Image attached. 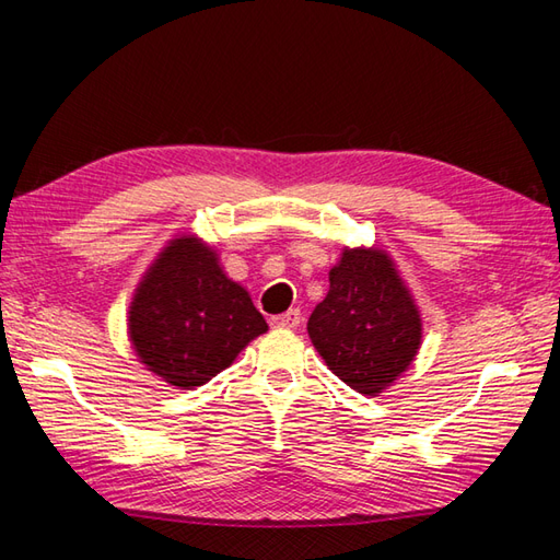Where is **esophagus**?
Returning <instances> with one entry per match:
<instances>
[{"instance_id": "obj_1", "label": "esophagus", "mask_w": 560, "mask_h": 560, "mask_svg": "<svg viewBox=\"0 0 560 560\" xmlns=\"http://www.w3.org/2000/svg\"><path fill=\"white\" fill-rule=\"evenodd\" d=\"M269 325L277 327V329H295V327L301 325V311H299V307H291L289 313L273 315V317L269 319Z\"/></svg>"}]
</instances>
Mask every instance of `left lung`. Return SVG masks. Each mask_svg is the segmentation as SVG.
<instances>
[{
	"mask_svg": "<svg viewBox=\"0 0 560 560\" xmlns=\"http://www.w3.org/2000/svg\"><path fill=\"white\" fill-rule=\"evenodd\" d=\"M307 335L341 383L380 397L409 371L423 341L421 311L383 247H343Z\"/></svg>",
	"mask_w": 560,
	"mask_h": 560,
	"instance_id": "8db88e82",
	"label": "left lung"
}]
</instances>
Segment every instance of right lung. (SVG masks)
Returning <instances> with one entry per match:
<instances>
[{
	"label": "right lung",
	"instance_id": "obj_1",
	"mask_svg": "<svg viewBox=\"0 0 560 560\" xmlns=\"http://www.w3.org/2000/svg\"><path fill=\"white\" fill-rule=\"evenodd\" d=\"M269 327L217 249L175 235L137 283L127 337L147 371L175 389H195L225 371Z\"/></svg>",
	"mask_w": 560,
	"mask_h": 560
}]
</instances>
